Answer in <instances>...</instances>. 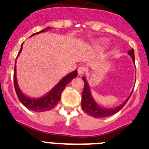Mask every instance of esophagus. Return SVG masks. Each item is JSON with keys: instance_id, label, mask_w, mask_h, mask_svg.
I'll return each instance as SVG.
<instances>
[{"instance_id": "esophagus-1", "label": "esophagus", "mask_w": 149, "mask_h": 149, "mask_svg": "<svg viewBox=\"0 0 149 149\" xmlns=\"http://www.w3.org/2000/svg\"><path fill=\"white\" fill-rule=\"evenodd\" d=\"M86 72V67H84V66H79V67L78 68V74L79 75L84 74Z\"/></svg>"}]
</instances>
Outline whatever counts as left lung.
<instances>
[{"label": "left lung", "instance_id": "obj_1", "mask_svg": "<svg viewBox=\"0 0 149 149\" xmlns=\"http://www.w3.org/2000/svg\"><path fill=\"white\" fill-rule=\"evenodd\" d=\"M127 53L131 56L132 60L134 62V52L133 49L127 52ZM83 80L84 82V88L83 93H82V100H81V105L83 111H85L86 113H88L89 115L91 117H93L95 118H104L107 117H110V116L113 115L114 113L120 111V109L122 108L123 107L125 106V104L127 103V100H129L130 97L132 96V91L130 96L126 99L124 103L121 105L114 107V108H105L103 107L100 106L99 104L94 100V99L92 97L91 91V87L89 85L88 82L86 80V77H83Z\"/></svg>", "mask_w": 149, "mask_h": 149}]
</instances>
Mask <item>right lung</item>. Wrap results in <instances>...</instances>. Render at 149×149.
Returning a JSON list of instances; mask_svg holds the SVG:
<instances>
[{"instance_id": "add662e5", "label": "right lung", "mask_w": 149, "mask_h": 149, "mask_svg": "<svg viewBox=\"0 0 149 149\" xmlns=\"http://www.w3.org/2000/svg\"><path fill=\"white\" fill-rule=\"evenodd\" d=\"M50 29H51L50 27H48L44 30H42V31H38V32L33 34L31 36L44 32V31H47ZM22 45H23V43L22 44V47H21V49H20L19 53H18L17 56H19V54L22 52ZM77 77V70H76L75 71L70 72V73L66 75L65 77H63V79H61L60 81L58 82V84H56V86H54L53 88L52 89L49 93H46L45 96H43L40 98L29 97H27L26 95H24V93H22V91L20 90L18 84H17V77H16V61H15V71H14V84H15V91H16V93H17V97L24 107H26L27 108L29 109V110H31L32 111H36V112L47 111L55 107L56 106V104H58V102L60 100L61 94H62V92L63 91V90L65 89V86L72 79H73L75 77Z\"/></svg>"}]
</instances>
